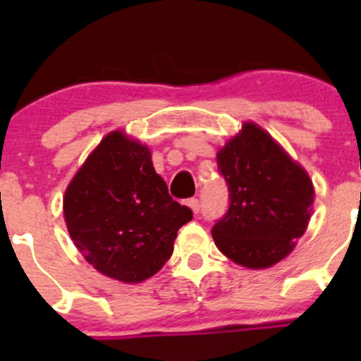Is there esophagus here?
<instances>
[{
    "label": "esophagus",
    "mask_w": 361,
    "mask_h": 361,
    "mask_svg": "<svg viewBox=\"0 0 361 361\" xmlns=\"http://www.w3.org/2000/svg\"><path fill=\"white\" fill-rule=\"evenodd\" d=\"M187 206L190 207L194 213H199V209H201V202H199V199H195V197L187 199Z\"/></svg>",
    "instance_id": "1"
}]
</instances>
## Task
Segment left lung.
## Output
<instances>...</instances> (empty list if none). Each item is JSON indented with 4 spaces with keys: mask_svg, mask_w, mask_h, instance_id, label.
<instances>
[{
    "mask_svg": "<svg viewBox=\"0 0 361 361\" xmlns=\"http://www.w3.org/2000/svg\"><path fill=\"white\" fill-rule=\"evenodd\" d=\"M228 209L214 224V245L235 264L267 269L295 248L311 220L314 188L304 167L257 123H243L216 155Z\"/></svg>",
    "mask_w": 361,
    "mask_h": 361,
    "instance_id": "1",
    "label": "left lung"
}]
</instances>
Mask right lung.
<instances>
[{"label":"right lung","mask_w":361,"mask_h":361,"mask_svg":"<svg viewBox=\"0 0 361 361\" xmlns=\"http://www.w3.org/2000/svg\"><path fill=\"white\" fill-rule=\"evenodd\" d=\"M64 220L96 271L116 281L141 283L169 260L192 209L173 201L147 145L113 130L68 185Z\"/></svg>","instance_id":"add662e5"}]
</instances>
